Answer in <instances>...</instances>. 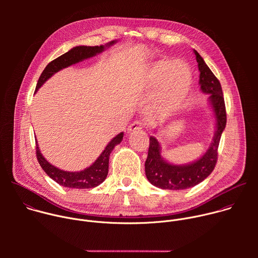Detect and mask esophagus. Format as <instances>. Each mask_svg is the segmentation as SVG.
<instances>
[{
    "instance_id": "1",
    "label": "esophagus",
    "mask_w": 258,
    "mask_h": 258,
    "mask_svg": "<svg viewBox=\"0 0 258 258\" xmlns=\"http://www.w3.org/2000/svg\"><path fill=\"white\" fill-rule=\"evenodd\" d=\"M140 130H142V125H141L140 121H134L133 123H131V124L128 125V128H127L128 133L137 132V131H140Z\"/></svg>"
}]
</instances>
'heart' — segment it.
<instances>
[{
    "instance_id": "b5f03b06",
    "label": "heart",
    "mask_w": 258,
    "mask_h": 258,
    "mask_svg": "<svg viewBox=\"0 0 258 258\" xmlns=\"http://www.w3.org/2000/svg\"><path fill=\"white\" fill-rule=\"evenodd\" d=\"M145 84L155 89L150 111L158 118L176 114L186 103L192 89L193 77L189 65L182 60L161 59L148 69Z\"/></svg>"
}]
</instances>
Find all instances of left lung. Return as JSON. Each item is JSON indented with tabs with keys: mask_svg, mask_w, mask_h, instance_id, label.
<instances>
[{
	"mask_svg": "<svg viewBox=\"0 0 258 258\" xmlns=\"http://www.w3.org/2000/svg\"><path fill=\"white\" fill-rule=\"evenodd\" d=\"M200 71L199 85L201 91L209 95L213 110L216 130L212 143L206 152L196 161L176 165L168 163L161 156V147L154 136L150 137V145L145 162V172L148 180L157 188L164 190H185L192 188L204 180L214 169L217 160V149L220 137L227 124L226 105L222 86L204 62L199 53L194 50Z\"/></svg>",
	"mask_w": 258,
	"mask_h": 258,
	"instance_id": "8db88e82",
	"label": "left lung"
}]
</instances>
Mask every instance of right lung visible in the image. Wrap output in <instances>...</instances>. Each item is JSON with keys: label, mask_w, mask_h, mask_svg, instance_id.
Returning a JSON list of instances; mask_svg holds the SVG:
<instances>
[{"label": "right lung", "mask_w": 258, "mask_h": 258, "mask_svg": "<svg viewBox=\"0 0 258 258\" xmlns=\"http://www.w3.org/2000/svg\"><path fill=\"white\" fill-rule=\"evenodd\" d=\"M116 43V41H111L110 43H107L106 45L102 46H78L72 48L65 54L61 55L60 57L56 58L55 60L51 61L44 71L38 81L35 87V92L38 91L46 82L49 80L53 75L59 70L66 68L72 64L79 63L81 61H84L85 59L91 58L96 56L99 53H102L106 48H109ZM123 138V133L118 134L116 137H114L111 141L108 143V145L105 147L104 151L101 153V155L97 158V160L88 168L81 170V171H65L62 169H59L58 167L52 165L50 162L46 160V158L42 155L38 142H36L35 151H36V158L41 165V167L44 169V171L59 185L69 188V189H91L99 186L102 183L108 174V167H109V156L111 151L114 149V147L118 145ZM36 141V140H35Z\"/></svg>", "instance_id": "right-lung-1"}]
</instances>
